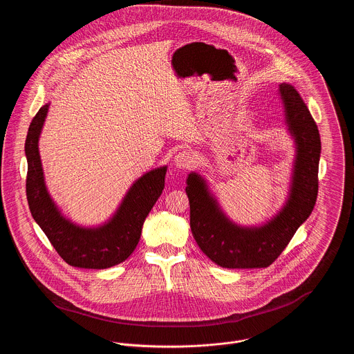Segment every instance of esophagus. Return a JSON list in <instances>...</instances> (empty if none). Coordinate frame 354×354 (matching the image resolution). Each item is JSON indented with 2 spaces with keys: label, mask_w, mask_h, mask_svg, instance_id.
I'll use <instances>...</instances> for the list:
<instances>
[{
  "label": "esophagus",
  "mask_w": 354,
  "mask_h": 354,
  "mask_svg": "<svg viewBox=\"0 0 354 354\" xmlns=\"http://www.w3.org/2000/svg\"><path fill=\"white\" fill-rule=\"evenodd\" d=\"M195 163L194 153L189 150H181L174 156V165L180 169H189Z\"/></svg>",
  "instance_id": "1"
}]
</instances>
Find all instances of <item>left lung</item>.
<instances>
[{
	"label": "left lung",
	"mask_w": 354,
	"mask_h": 354,
	"mask_svg": "<svg viewBox=\"0 0 354 354\" xmlns=\"http://www.w3.org/2000/svg\"><path fill=\"white\" fill-rule=\"evenodd\" d=\"M279 91L285 102L289 129L296 138L297 158L290 199L271 222L254 229L233 225L209 196L202 178L196 174L188 177L185 191L189 199L192 234L203 253L225 268H263L272 264L316 203L322 150L319 129L292 86L282 83Z\"/></svg>",
	"instance_id": "8db88e82"
}]
</instances>
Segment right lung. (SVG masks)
<instances>
[{"label":"right lung","mask_w":354,"mask_h":354,"mask_svg":"<svg viewBox=\"0 0 354 354\" xmlns=\"http://www.w3.org/2000/svg\"><path fill=\"white\" fill-rule=\"evenodd\" d=\"M49 106H42L32 118L24 147L28 163L26 194L31 215L69 266L101 270L120 264L139 243L143 223L165 188L166 167L151 170L139 178L109 223L98 229L72 225L59 215L44 181L38 139Z\"/></svg>","instance_id":"right-lung-1"}]
</instances>
